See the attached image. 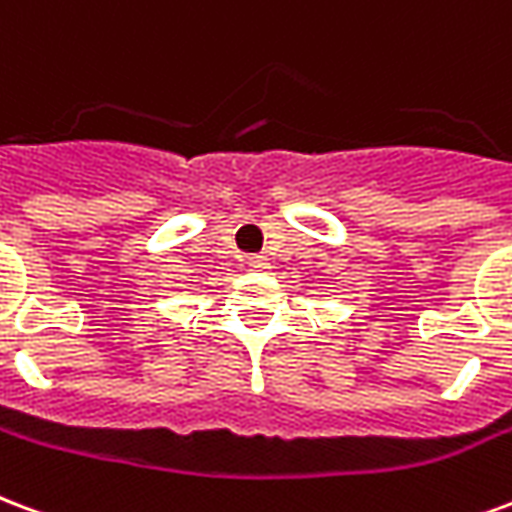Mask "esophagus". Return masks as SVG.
<instances>
[{
  "instance_id": "34e87169",
  "label": "esophagus",
  "mask_w": 512,
  "mask_h": 512,
  "mask_svg": "<svg viewBox=\"0 0 512 512\" xmlns=\"http://www.w3.org/2000/svg\"><path fill=\"white\" fill-rule=\"evenodd\" d=\"M248 267H253V270H270V259L267 256H248Z\"/></svg>"
}]
</instances>
